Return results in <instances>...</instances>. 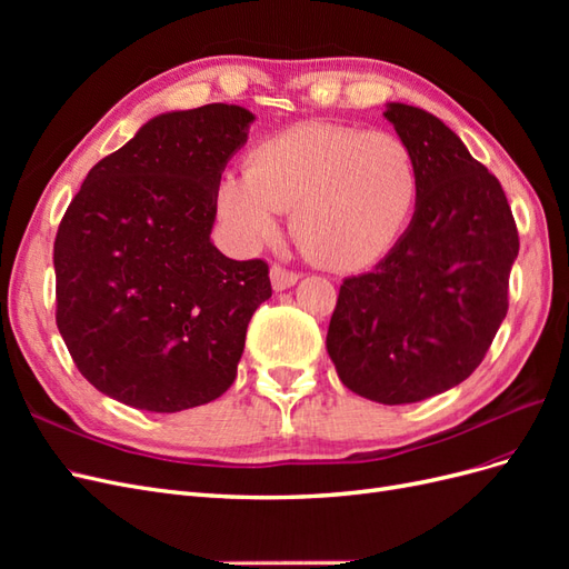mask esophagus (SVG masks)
I'll return each instance as SVG.
<instances>
[{
    "label": "esophagus",
    "instance_id": "esophagus-1",
    "mask_svg": "<svg viewBox=\"0 0 569 569\" xmlns=\"http://www.w3.org/2000/svg\"><path fill=\"white\" fill-rule=\"evenodd\" d=\"M270 282H272V289L274 291H284L289 287H295L299 282V274L291 272L282 266H272L270 268Z\"/></svg>",
    "mask_w": 569,
    "mask_h": 569
}]
</instances>
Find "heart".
<instances>
[{
  "instance_id": "b5f03b06",
  "label": "heart",
  "mask_w": 569,
  "mask_h": 569,
  "mask_svg": "<svg viewBox=\"0 0 569 569\" xmlns=\"http://www.w3.org/2000/svg\"><path fill=\"white\" fill-rule=\"evenodd\" d=\"M416 201L418 166L401 137L301 123L222 178L218 216L239 247L256 249L291 209V234L316 263L360 270L399 242Z\"/></svg>"
}]
</instances>
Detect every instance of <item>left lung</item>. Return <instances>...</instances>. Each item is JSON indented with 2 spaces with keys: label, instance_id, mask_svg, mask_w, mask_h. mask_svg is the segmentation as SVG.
I'll list each match as a JSON object with an SVG mask.
<instances>
[{
  "label": "left lung",
  "instance_id": "8db88e82",
  "mask_svg": "<svg viewBox=\"0 0 569 569\" xmlns=\"http://www.w3.org/2000/svg\"><path fill=\"white\" fill-rule=\"evenodd\" d=\"M385 118L418 166L416 213L375 270L343 280L325 347L370 401L418 403L475 372L508 313L520 239L503 187L425 109Z\"/></svg>",
  "mask_w": 569,
  "mask_h": 569
}]
</instances>
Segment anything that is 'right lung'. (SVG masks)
Wrapping results in <instances>:
<instances>
[{"mask_svg": "<svg viewBox=\"0 0 569 569\" xmlns=\"http://www.w3.org/2000/svg\"><path fill=\"white\" fill-rule=\"evenodd\" d=\"M256 116L206 104L153 116L101 159L54 242L57 325L80 375L126 406L178 412L237 377L263 261L211 242L220 176Z\"/></svg>", "mask_w": 569, "mask_h": 569, "instance_id": "1", "label": "right lung"}]
</instances>
